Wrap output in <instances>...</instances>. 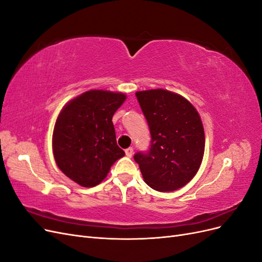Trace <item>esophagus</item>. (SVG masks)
Returning <instances> with one entry per match:
<instances>
[{"label":"esophagus","mask_w":262,"mask_h":262,"mask_svg":"<svg viewBox=\"0 0 262 262\" xmlns=\"http://www.w3.org/2000/svg\"><path fill=\"white\" fill-rule=\"evenodd\" d=\"M133 154V147H128L125 149V155L128 157H131Z\"/></svg>","instance_id":"34e87169"}]
</instances>
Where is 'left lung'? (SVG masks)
<instances>
[{"mask_svg":"<svg viewBox=\"0 0 262 262\" xmlns=\"http://www.w3.org/2000/svg\"><path fill=\"white\" fill-rule=\"evenodd\" d=\"M149 128L150 146L134 154L146 185L156 191L186 186L199 170L204 130L196 109L180 95L165 90L137 92Z\"/></svg>","mask_w":262,"mask_h":262,"instance_id":"1","label":"left lung"}]
</instances>
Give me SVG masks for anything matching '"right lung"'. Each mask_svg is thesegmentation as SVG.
Listing matches in <instances>:
<instances>
[{
	"label": "right lung",
	"mask_w": 262,
	"mask_h": 262,
	"mask_svg": "<svg viewBox=\"0 0 262 262\" xmlns=\"http://www.w3.org/2000/svg\"><path fill=\"white\" fill-rule=\"evenodd\" d=\"M125 98L122 93L93 90L61 110L53 129V155L62 172L76 184L97 186L124 156L117 145L113 116Z\"/></svg>",
	"instance_id": "obj_1"
}]
</instances>
